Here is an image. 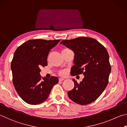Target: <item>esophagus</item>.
Here are the masks:
<instances>
[{
	"label": "esophagus",
	"mask_w": 127,
	"mask_h": 127,
	"mask_svg": "<svg viewBox=\"0 0 127 127\" xmlns=\"http://www.w3.org/2000/svg\"><path fill=\"white\" fill-rule=\"evenodd\" d=\"M63 80H64V79H63V78H60L59 79V81H62Z\"/></svg>",
	"instance_id": "1"
}]
</instances>
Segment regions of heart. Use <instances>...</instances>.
<instances>
[{
    "instance_id": "1",
    "label": "heart",
    "mask_w": 127,
    "mask_h": 127,
    "mask_svg": "<svg viewBox=\"0 0 127 127\" xmlns=\"http://www.w3.org/2000/svg\"><path fill=\"white\" fill-rule=\"evenodd\" d=\"M70 49H68L67 48H64L63 50L62 51V52H65V51H70ZM66 74V71L65 70H62V71H60L59 72V75H61V76H64V75H65Z\"/></svg>"
}]
</instances>
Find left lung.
<instances>
[{
    "instance_id": "obj_1",
    "label": "left lung",
    "mask_w": 127,
    "mask_h": 127,
    "mask_svg": "<svg viewBox=\"0 0 127 127\" xmlns=\"http://www.w3.org/2000/svg\"><path fill=\"white\" fill-rule=\"evenodd\" d=\"M74 51L75 65L71 74L76 76L83 74L84 78L80 83L75 79V86L68 91L69 98L80 105H87L98 98L105 90L111 71L109 56L106 49L90 37H80L61 42Z\"/></svg>"
}]
</instances>
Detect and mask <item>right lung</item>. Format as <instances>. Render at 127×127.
I'll return each instance as SVG.
<instances>
[{
	"instance_id": "add662e5",
	"label": "right lung",
	"mask_w": 127,
	"mask_h": 127,
	"mask_svg": "<svg viewBox=\"0 0 127 127\" xmlns=\"http://www.w3.org/2000/svg\"><path fill=\"white\" fill-rule=\"evenodd\" d=\"M60 39L29 40L15 51L11 63L13 83L18 94L26 103L37 105L45 101L53 85L59 82L56 76L42 78L41 67L47 65V56Z\"/></svg>"
}]
</instances>
